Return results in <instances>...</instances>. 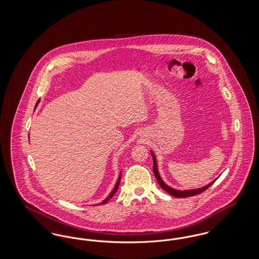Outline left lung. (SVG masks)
Wrapping results in <instances>:
<instances>
[{"label":"left lung","instance_id":"1","mask_svg":"<svg viewBox=\"0 0 259 259\" xmlns=\"http://www.w3.org/2000/svg\"><path fill=\"white\" fill-rule=\"evenodd\" d=\"M151 155H152V159H153V172L155 175V178L158 182V184L160 185L161 187L166 191L168 192L169 194H171L174 197L179 198H185V197H190V196H193V195H197L199 193H202L203 191H205L207 188H209L210 185H212L215 181L211 182L209 185H206V186H203L201 188H197V189H190V190H177L175 188L170 187L169 185H166L162 179H161L160 175L158 172V169H157V162H156V157L154 155V153L152 151H150Z\"/></svg>","mask_w":259,"mask_h":259}]
</instances>
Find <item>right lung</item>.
<instances>
[{
  "mask_svg": "<svg viewBox=\"0 0 259 259\" xmlns=\"http://www.w3.org/2000/svg\"><path fill=\"white\" fill-rule=\"evenodd\" d=\"M120 179H121V174L119 175V177H118V180H117V182H116V184L114 185V187H113V189H112V191H111V193H110V195L108 196V197L106 198L104 201H102L100 204H102V205H104V204H106L110 199H111L114 194H115V192L117 191V189H118V186H119V183H120Z\"/></svg>",
  "mask_w": 259,
  "mask_h": 259,
  "instance_id": "1",
  "label": "right lung"
}]
</instances>
